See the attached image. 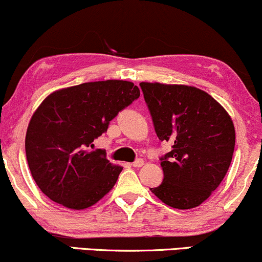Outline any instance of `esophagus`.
<instances>
[{
  "label": "esophagus",
  "mask_w": 262,
  "mask_h": 262,
  "mask_svg": "<svg viewBox=\"0 0 262 262\" xmlns=\"http://www.w3.org/2000/svg\"><path fill=\"white\" fill-rule=\"evenodd\" d=\"M143 165H144V160L143 159H137L136 162L132 163V166H134V168H140Z\"/></svg>",
  "instance_id": "1"
}]
</instances>
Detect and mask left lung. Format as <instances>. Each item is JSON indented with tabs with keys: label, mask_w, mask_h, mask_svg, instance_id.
<instances>
[{
	"label": "left lung",
	"mask_w": 262,
	"mask_h": 262,
	"mask_svg": "<svg viewBox=\"0 0 262 262\" xmlns=\"http://www.w3.org/2000/svg\"><path fill=\"white\" fill-rule=\"evenodd\" d=\"M140 88L158 138L173 144L160 158L163 183L150 190L171 208H196L228 173L234 123L223 105L199 88L157 82H142Z\"/></svg>",
	"instance_id": "left-lung-1"
}]
</instances>
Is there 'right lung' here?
<instances>
[{
  "label": "right lung",
  "instance_id": "1",
  "mask_svg": "<svg viewBox=\"0 0 262 262\" xmlns=\"http://www.w3.org/2000/svg\"><path fill=\"white\" fill-rule=\"evenodd\" d=\"M128 80L88 82L53 92L41 103L26 133V157L34 182L64 208L82 210L113 189L122 166L104 150H91L109 122L139 98Z\"/></svg>",
  "mask_w": 262,
  "mask_h": 262
}]
</instances>
